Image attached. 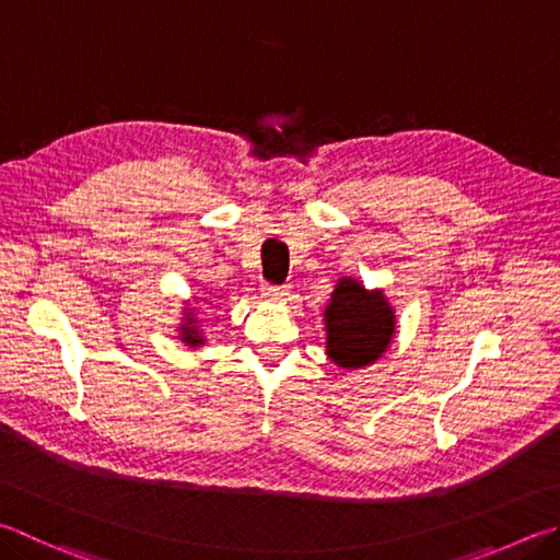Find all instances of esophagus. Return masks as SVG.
I'll return each instance as SVG.
<instances>
[{
  "instance_id": "obj_1",
  "label": "esophagus",
  "mask_w": 560,
  "mask_h": 560,
  "mask_svg": "<svg viewBox=\"0 0 560 560\" xmlns=\"http://www.w3.org/2000/svg\"><path fill=\"white\" fill-rule=\"evenodd\" d=\"M261 296L269 299V301H287L289 289L287 287H271V283H267V287L261 289Z\"/></svg>"
}]
</instances>
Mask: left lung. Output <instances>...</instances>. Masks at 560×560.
<instances>
[{
    "instance_id": "1",
    "label": "left lung",
    "mask_w": 560,
    "mask_h": 560,
    "mask_svg": "<svg viewBox=\"0 0 560 560\" xmlns=\"http://www.w3.org/2000/svg\"><path fill=\"white\" fill-rule=\"evenodd\" d=\"M325 354L340 370H364L389 350L396 311L384 289H368L360 279L340 277L323 311Z\"/></svg>"
}]
</instances>
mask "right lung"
Returning a JSON list of instances; mask_svg holds the SVG:
<instances>
[{
  "label": "right lung",
  "instance_id": "1",
  "mask_svg": "<svg viewBox=\"0 0 560 560\" xmlns=\"http://www.w3.org/2000/svg\"><path fill=\"white\" fill-rule=\"evenodd\" d=\"M200 301L202 299H198V296L183 301L180 320L176 323V338L190 350H198V348H202V345H206V332H202V318H200V311H198Z\"/></svg>",
  "mask_w": 560,
  "mask_h": 560
}]
</instances>
